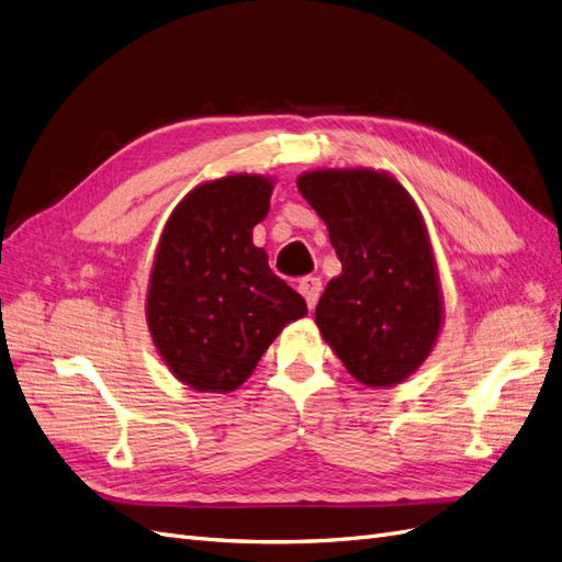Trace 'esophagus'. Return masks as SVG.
<instances>
[{
	"instance_id": "obj_1",
	"label": "esophagus",
	"mask_w": 562,
	"mask_h": 562,
	"mask_svg": "<svg viewBox=\"0 0 562 562\" xmlns=\"http://www.w3.org/2000/svg\"><path fill=\"white\" fill-rule=\"evenodd\" d=\"M321 291H323V283H321L318 277H304L300 281V293H302L304 300H307V307L310 310L316 307V302L321 297Z\"/></svg>"
}]
</instances>
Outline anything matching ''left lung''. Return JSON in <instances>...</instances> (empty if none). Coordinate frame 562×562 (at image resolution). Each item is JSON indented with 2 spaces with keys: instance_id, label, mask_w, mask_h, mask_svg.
I'll list each match as a JSON object with an SVG mask.
<instances>
[{
  "instance_id": "1",
  "label": "left lung",
  "mask_w": 562,
  "mask_h": 562,
  "mask_svg": "<svg viewBox=\"0 0 562 562\" xmlns=\"http://www.w3.org/2000/svg\"><path fill=\"white\" fill-rule=\"evenodd\" d=\"M297 190L342 262L316 304L323 339L366 386L411 378L443 323L429 234L413 196L372 168H318L297 178Z\"/></svg>"
}]
</instances>
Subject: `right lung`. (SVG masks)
<instances>
[{
  "label": "right lung",
  "mask_w": 562,
  "mask_h": 562,
  "mask_svg": "<svg viewBox=\"0 0 562 562\" xmlns=\"http://www.w3.org/2000/svg\"><path fill=\"white\" fill-rule=\"evenodd\" d=\"M274 182L234 173L203 182L168 217L151 267L147 326L173 375L196 391L239 389L307 302L269 269L252 227Z\"/></svg>",
  "instance_id": "1"
}]
</instances>
